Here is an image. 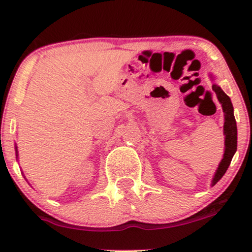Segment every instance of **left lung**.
<instances>
[{
  "mask_svg": "<svg viewBox=\"0 0 252 252\" xmlns=\"http://www.w3.org/2000/svg\"><path fill=\"white\" fill-rule=\"evenodd\" d=\"M212 90L216 92L217 98H218L219 103L221 104L222 111H224V135H225V152L222 156L220 163H219L218 169H217L215 176L212 180V186L218 182L225 174L228 166H230L231 160H232L233 155H235L237 150V124L235 120V115H233V106L231 103L230 97L225 94L217 84H213Z\"/></svg>",
  "mask_w": 252,
  "mask_h": 252,
  "instance_id": "obj_1",
  "label": "left lung"
}]
</instances>
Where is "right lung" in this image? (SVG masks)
<instances>
[{"instance_id": "right-lung-1", "label": "right lung", "mask_w": 252, "mask_h": 252, "mask_svg": "<svg viewBox=\"0 0 252 252\" xmlns=\"http://www.w3.org/2000/svg\"><path fill=\"white\" fill-rule=\"evenodd\" d=\"M16 153H17V152H16ZM16 156H17V154H16Z\"/></svg>"}]
</instances>
